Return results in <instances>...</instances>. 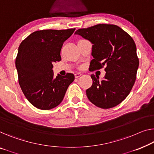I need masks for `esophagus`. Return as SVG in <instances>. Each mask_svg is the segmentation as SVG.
I'll list each match as a JSON object with an SVG mask.
<instances>
[{
  "instance_id": "1",
  "label": "esophagus",
  "mask_w": 154,
  "mask_h": 154,
  "mask_svg": "<svg viewBox=\"0 0 154 154\" xmlns=\"http://www.w3.org/2000/svg\"><path fill=\"white\" fill-rule=\"evenodd\" d=\"M81 75H82L81 73H75V78H78V77H79L80 76H81Z\"/></svg>"
}]
</instances>
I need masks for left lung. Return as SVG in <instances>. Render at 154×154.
<instances>
[{
  "label": "left lung",
  "instance_id": "8db88e82",
  "mask_svg": "<svg viewBox=\"0 0 154 154\" xmlns=\"http://www.w3.org/2000/svg\"><path fill=\"white\" fill-rule=\"evenodd\" d=\"M75 34L93 43L89 70H100L105 66L106 75L100 81L94 75L93 84L86 93L96 106L111 109L127 97L136 79L139 59L136 45L129 34L113 24H97L79 29Z\"/></svg>",
  "mask_w": 154,
  "mask_h": 154
}]
</instances>
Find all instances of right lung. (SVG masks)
Listing matches in <instances>:
<instances>
[{"label": "right lung", "instance_id": "1", "mask_svg": "<svg viewBox=\"0 0 154 154\" xmlns=\"http://www.w3.org/2000/svg\"><path fill=\"white\" fill-rule=\"evenodd\" d=\"M75 30L43 29L34 32L22 41L16 58L18 83L27 100L37 109L50 110L62 102L72 73L54 77L52 63L61 61L64 41Z\"/></svg>", "mask_w": 154, "mask_h": 154}]
</instances>
